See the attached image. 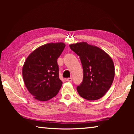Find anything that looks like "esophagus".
<instances>
[{
    "instance_id": "obj_1",
    "label": "esophagus",
    "mask_w": 134,
    "mask_h": 134,
    "mask_svg": "<svg viewBox=\"0 0 134 134\" xmlns=\"http://www.w3.org/2000/svg\"><path fill=\"white\" fill-rule=\"evenodd\" d=\"M66 80L68 82H72V77H69V78H68L67 79H66Z\"/></svg>"
}]
</instances>
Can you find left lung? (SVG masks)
I'll use <instances>...</instances> for the list:
<instances>
[{"label": "left lung", "instance_id": "left-lung-1", "mask_svg": "<svg viewBox=\"0 0 134 134\" xmlns=\"http://www.w3.org/2000/svg\"><path fill=\"white\" fill-rule=\"evenodd\" d=\"M79 56L83 71V81L77 87L79 94L89 100L103 97L110 88L115 77L114 63L107 53L86 42L69 45Z\"/></svg>", "mask_w": 134, "mask_h": 134}]
</instances>
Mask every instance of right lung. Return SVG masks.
Wrapping results in <instances>:
<instances>
[{"mask_svg":"<svg viewBox=\"0 0 134 134\" xmlns=\"http://www.w3.org/2000/svg\"><path fill=\"white\" fill-rule=\"evenodd\" d=\"M65 44L50 43L41 46L27 57L23 67L25 85L34 98L47 101L58 94L63 82L58 76L57 59Z\"/></svg>","mask_w":134,"mask_h":134,"instance_id":"obj_1","label":"right lung"}]
</instances>
